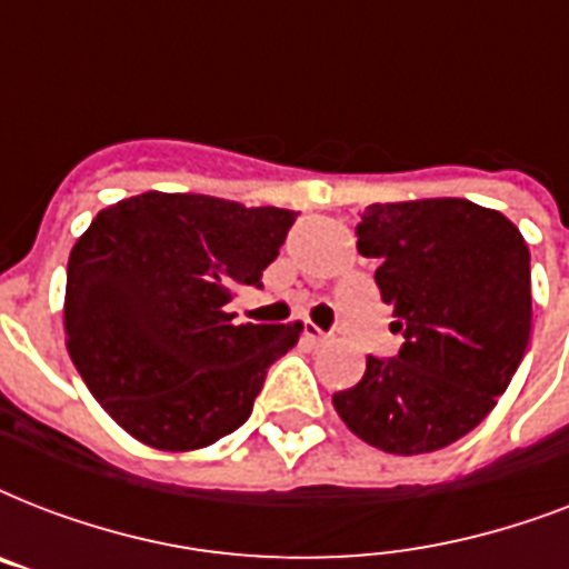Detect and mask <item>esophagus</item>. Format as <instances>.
<instances>
[{"label": "esophagus", "instance_id": "1", "mask_svg": "<svg viewBox=\"0 0 569 569\" xmlns=\"http://www.w3.org/2000/svg\"><path fill=\"white\" fill-rule=\"evenodd\" d=\"M303 337L310 339V342H316V346H325V342H330L328 333L316 328V325H310V321H303Z\"/></svg>", "mask_w": 569, "mask_h": 569}]
</instances>
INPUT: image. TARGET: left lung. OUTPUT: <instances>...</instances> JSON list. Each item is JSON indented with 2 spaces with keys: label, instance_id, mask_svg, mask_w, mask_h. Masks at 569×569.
Segmentation results:
<instances>
[{
  "label": "left lung",
  "instance_id": "1",
  "mask_svg": "<svg viewBox=\"0 0 569 569\" xmlns=\"http://www.w3.org/2000/svg\"><path fill=\"white\" fill-rule=\"evenodd\" d=\"M357 250L405 337L396 357L333 396L339 419L389 455L460 440L496 407L531 337L529 244L502 212L431 197L366 206Z\"/></svg>",
  "mask_w": 569,
  "mask_h": 569
}]
</instances>
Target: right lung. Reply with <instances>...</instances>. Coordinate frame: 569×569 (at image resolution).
<instances>
[{
	"label": "right lung",
	"mask_w": 569,
	"mask_h": 569,
	"mask_svg": "<svg viewBox=\"0 0 569 569\" xmlns=\"http://www.w3.org/2000/svg\"><path fill=\"white\" fill-rule=\"evenodd\" d=\"M289 209L147 191L102 209L67 262V351L102 410L144 446L191 451L248 422L301 325H232L262 286Z\"/></svg>",
	"instance_id": "add662e5"
}]
</instances>
